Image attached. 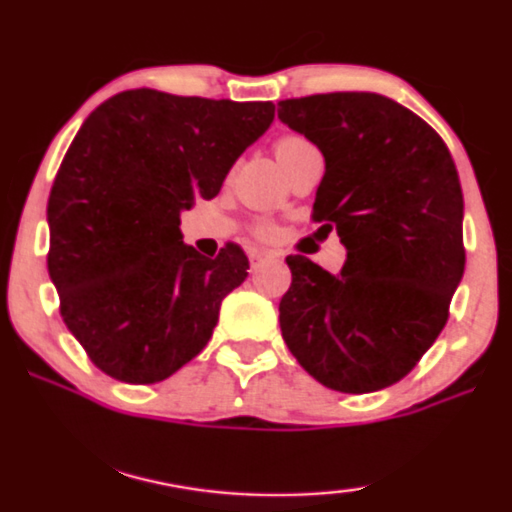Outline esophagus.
<instances>
[{
  "label": "esophagus",
  "instance_id": "obj_1",
  "mask_svg": "<svg viewBox=\"0 0 512 512\" xmlns=\"http://www.w3.org/2000/svg\"><path fill=\"white\" fill-rule=\"evenodd\" d=\"M270 258H275V254H270V251H258V249H254L249 254V263H251V268H261V265L265 263V261H270Z\"/></svg>",
  "mask_w": 512,
  "mask_h": 512
}]
</instances>
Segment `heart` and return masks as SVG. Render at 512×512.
I'll list each match as a JSON object with an SVG mask.
<instances>
[{"label":"heart","mask_w":512,"mask_h":512,"mask_svg":"<svg viewBox=\"0 0 512 512\" xmlns=\"http://www.w3.org/2000/svg\"><path fill=\"white\" fill-rule=\"evenodd\" d=\"M303 145H308V141H305V138H301V136H284V138H280V141H277V145H275L277 162H280V159H284L287 155H291V152H294V150L303 148ZM261 232H263V235H268V232H270L268 225H261Z\"/></svg>","instance_id":"1"}]
</instances>
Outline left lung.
Listing matches in <instances>:
<instances>
[{
    "label": "left lung",
    "mask_w": 512,
    "mask_h": 512,
    "mask_svg": "<svg viewBox=\"0 0 512 512\" xmlns=\"http://www.w3.org/2000/svg\"><path fill=\"white\" fill-rule=\"evenodd\" d=\"M277 117L324 155L313 218L345 247L338 275L287 256L284 343L322 386L376 393L435 343L463 277L454 159L433 126L381 94L291 98Z\"/></svg>",
    "instance_id": "left-lung-1"
}]
</instances>
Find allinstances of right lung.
<instances>
[{
  "mask_svg": "<svg viewBox=\"0 0 512 512\" xmlns=\"http://www.w3.org/2000/svg\"><path fill=\"white\" fill-rule=\"evenodd\" d=\"M275 119L272 103L131 89L91 112L53 181L49 277L91 362L148 386L202 353L221 301L249 275L235 244H183L181 214L211 199Z\"/></svg>",
  "mask_w": 512,
  "mask_h": 512,
  "instance_id": "1",
  "label": "right lung"
}]
</instances>
